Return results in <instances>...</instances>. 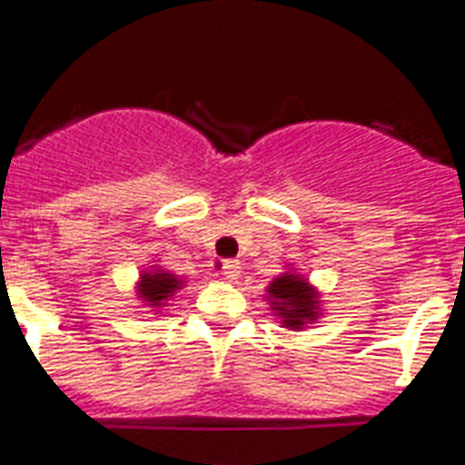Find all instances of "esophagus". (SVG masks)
Here are the masks:
<instances>
[{"instance_id": "obj_1", "label": "esophagus", "mask_w": 465, "mask_h": 465, "mask_svg": "<svg viewBox=\"0 0 465 465\" xmlns=\"http://www.w3.org/2000/svg\"><path fill=\"white\" fill-rule=\"evenodd\" d=\"M222 274H224V279H229V282H236V279L241 277L239 260H224V262H222Z\"/></svg>"}]
</instances>
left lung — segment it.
Listing matches in <instances>:
<instances>
[{"label": "left lung", "mask_w": 465, "mask_h": 465, "mask_svg": "<svg viewBox=\"0 0 465 465\" xmlns=\"http://www.w3.org/2000/svg\"><path fill=\"white\" fill-rule=\"evenodd\" d=\"M265 301L286 330L301 331L322 318L320 292L296 270H286L272 279Z\"/></svg>", "instance_id": "left-lung-1"}]
</instances>
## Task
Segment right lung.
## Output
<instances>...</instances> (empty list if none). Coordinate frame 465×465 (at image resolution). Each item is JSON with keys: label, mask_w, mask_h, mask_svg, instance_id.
<instances>
[{"label": "right lung", "mask_w": 465, "mask_h": 465, "mask_svg": "<svg viewBox=\"0 0 465 465\" xmlns=\"http://www.w3.org/2000/svg\"><path fill=\"white\" fill-rule=\"evenodd\" d=\"M183 284H186V279L179 274L150 265L141 272V277L135 282V296L145 308L162 312V308H167L169 301L176 296V292L183 289Z\"/></svg>", "instance_id": "add662e5"}]
</instances>
